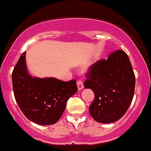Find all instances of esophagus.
Listing matches in <instances>:
<instances>
[{
    "instance_id": "esophagus-1",
    "label": "esophagus",
    "mask_w": 151,
    "mask_h": 151,
    "mask_svg": "<svg viewBox=\"0 0 151 151\" xmlns=\"http://www.w3.org/2000/svg\"><path fill=\"white\" fill-rule=\"evenodd\" d=\"M77 86H78V91H81V90L83 89V88H84L83 83V82L81 81H78Z\"/></svg>"
}]
</instances>
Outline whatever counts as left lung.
<instances>
[{"label":"left lung","mask_w":151,"mask_h":151,"mask_svg":"<svg viewBox=\"0 0 151 151\" xmlns=\"http://www.w3.org/2000/svg\"><path fill=\"white\" fill-rule=\"evenodd\" d=\"M86 88L93 91L89 112L96 121L111 123L123 116L134 95L135 77L129 58L118 50L93 64L86 75Z\"/></svg>","instance_id":"obj_1"}]
</instances>
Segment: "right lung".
<instances>
[{
  "label": "right lung",
  "instance_id": "right-lung-1",
  "mask_svg": "<svg viewBox=\"0 0 151 151\" xmlns=\"http://www.w3.org/2000/svg\"><path fill=\"white\" fill-rule=\"evenodd\" d=\"M14 96L25 116L39 125H52L60 119L68 98L78 91L76 80L33 77L28 73L25 52L12 73Z\"/></svg>",
  "mask_w": 151,
  "mask_h": 151
}]
</instances>
